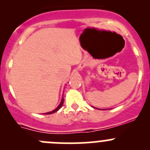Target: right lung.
<instances>
[{
	"mask_svg": "<svg viewBox=\"0 0 150 150\" xmlns=\"http://www.w3.org/2000/svg\"><path fill=\"white\" fill-rule=\"evenodd\" d=\"M63 103H64V98H62V101H61V102H60L59 105L58 107H57V108L55 109V110H53V111H51V112H46V113H45V114H46V115H50V114H52V113L56 112H57V111H58L59 110L60 108H61L62 106L63 105Z\"/></svg>",
	"mask_w": 150,
	"mask_h": 150,
	"instance_id": "obj_1",
	"label": "right lung"
}]
</instances>
